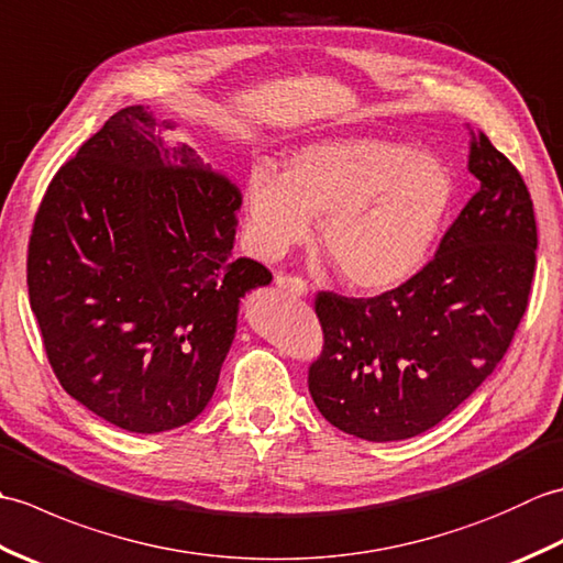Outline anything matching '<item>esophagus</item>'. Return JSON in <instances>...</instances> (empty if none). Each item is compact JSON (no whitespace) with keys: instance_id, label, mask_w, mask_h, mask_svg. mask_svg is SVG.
Returning <instances> with one entry per match:
<instances>
[{"instance_id":"esophagus-1","label":"esophagus","mask_w":563,"mask_h":563,"mask_svg":"<svg viewBox=\"0 0 563 563\" xmlns=\"http://www.w3.org/2000/svg\"><path fill=\"white\" fill-rule=\"evenodd\" d=\"M275 285H278L283 292L295 295V297H305L309 292V285L302 278H297V275H278V278H275Z\"/></svg>"}]
</instances>
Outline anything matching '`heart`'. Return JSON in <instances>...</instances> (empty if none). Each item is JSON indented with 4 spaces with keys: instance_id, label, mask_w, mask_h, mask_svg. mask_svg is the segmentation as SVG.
I'll list each match as a JSON object with an SVG mask.
<instances>
[{
    "instance_id": "1",
    "label": "heart",
    "mask_w": 563,
    "mask_h": 563,
    "mask_svg": "<svg viewBox=\"0 0 563 563\" xmlns=\"http://www.w3.org/2000/svg\"><path fill=\"white\" fill-rule=\"evenodd\" d=\"M454 200L438 154L379 137L321 140L295 150L283 176L254 166L244 186L246 236L280 258L312 234L355 290L382 292L423 266Z\"/></svg>"
}]
</instances>
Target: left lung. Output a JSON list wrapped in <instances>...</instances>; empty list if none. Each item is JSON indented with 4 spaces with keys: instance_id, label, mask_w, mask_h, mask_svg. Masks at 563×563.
<instances>
[{
    "instance_id": "8db88e82",
    "label": "left lung",
    "mask_w": 563,
    "mask_h": 563,
    "mask_svg": "<svg viewBox=\"0 0 563 563\" xmlns=\"http://www.w3.org/2000/svg\"><path fill=\"white\" fill-rule=\"evenodd\" d=\"M482 188L399 288L367 300L319 292L324 349L309 394L331 426L369 442L438 426L504 361L528 309L537 222L520 172L472 133Z\"/></svg>"
}]
</instances>
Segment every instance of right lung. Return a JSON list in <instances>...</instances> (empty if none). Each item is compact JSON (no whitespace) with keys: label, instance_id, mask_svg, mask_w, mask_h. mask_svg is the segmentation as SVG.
Instances as JSON below:
<instances>
[{"label":"right lung","instance_id":"right-lung-1","mask_svg":"<svg viewBox=\"0 0 563 563\" xmlns=\"http://www.w3.org/2000/svg\"><path fill=\"white\" fill-rule=\"evenodd\" d=\"M142 106L59 166L29 242V297L69 397L130 433L186 426L212 399L239 300L273 280L232 258L242 194Z\"/></svg>","mask_w":563,"mask_h":563}]
</instances>
